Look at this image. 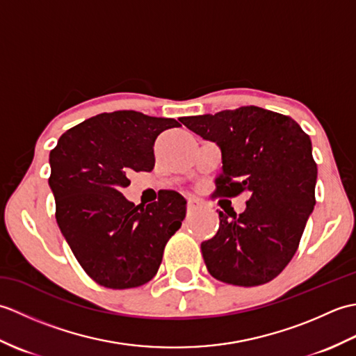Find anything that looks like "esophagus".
<instances>
[{"mask_svg": "<svg viewBox=\"0 0 356 356\" xmlns=\"http://www.w3.org/2000/svg\"><path fill=\"white\" fill-rule=\"evenodd\" d=\"M199 200L197 199H190L188 200V205H186V208H188V211H194V209H197L199 208Z\"/></svg>", "mask_w": 356, "mask_h": 356, "instance_id": "esophagus-1", "label": "esophagus"}]
</instances>
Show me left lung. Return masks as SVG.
<instances>
[{
	"instance_id": "obj_1",
	"label": "left lung",
	"mask_w": 356,
	"mask_h": 356,
	"mask_svg": "<svg viewBox=\"0 0 356 356\" xmlns=\"http://www.w3.org/2000/svg\"><path fill=\"white\" fill-rule=\"evenodd\" d=\"M180 122L220 148L217 195L251 193L240 216L217 211L218 231L200 246L209 274L245 287L270 282L291 261L314 211L311 138L292 118L255 105Z\"/></svg>"
}]
</instances>
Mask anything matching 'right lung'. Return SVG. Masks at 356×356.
<instances>
[{
  "instance_id": "add662e5",
  "label": "right lung",
  "mask_w": 356,
  "mask_h": 356,
  "mask_svg": "<svg viewBox=\"0 0 356 356\" xmlns=\"http://www.w3.org/2000/svg\"><path fill=\"white\" fill-rule=\"evenodd\" d=\"M176 119L133 110L102 113L70 128L50 151L49 185L56 222L72 252L101 286L128 289L148 283L166 241L186 214V200L163 190L147 207L127 200L133 171L154 168V140Z\"/></svg>"
}]
</instances>
